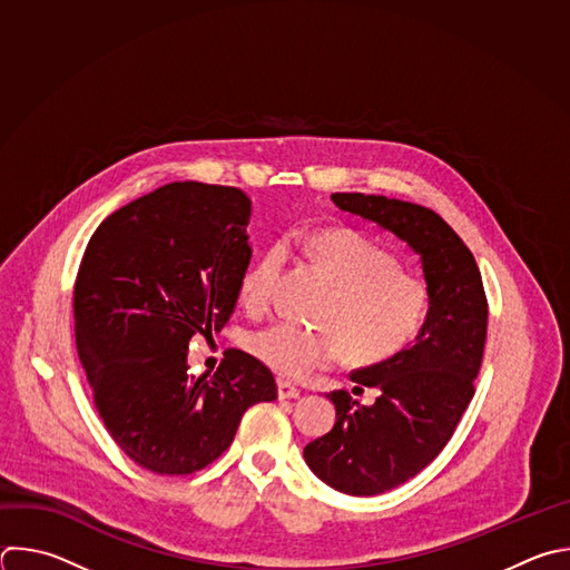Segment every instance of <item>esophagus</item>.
Masks as SVG:
<instances>
[{
	"mask_svg": "<svg viewBox=\"0 0 570 570\" xmlns=\"http://www.w3.org/2000/svg\"><path fill=\"white\" fill-rule=\"evenodd\" d=\"M277 396H279V401H295V399H299V390L295 385L286 383V381H279L277 383Z\"/></svg>",
	"mask_w": 570,
	"mask_h": 570,
	"instance_id": "esophagus-1",
	"label": "esophagus"
}]
</instances>
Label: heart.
<instances>
[{
	"instance_id": "obj_1",
	"label": "heart",
	"mask_w": 570,
	"mask_h": 570,
	"mask_svg": "<svg viewBox=\"0 0 570 570\" xmlns=\"http://www.w3.org/2000/svg\"><path fill=\"white\" fill-rule=\"evenodd\" d=\"M313 266L333 288L320 313L322 331L275 322L255 331L248 346L273 371L299 377L335 362L344 348L353 364H377L401 353L421 331L430 291L421 275L399 268L381 246L353 230H322L304 242ZM288 259L284 239L271 244L242 279L250 311L271 304Z\"/></svg>"
}]
</instances>
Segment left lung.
Here are the masks:
<instances>
[{"label": "left lung", "instance_id": "8db88e82", "mask_svg": "<svg viewBox=\"0 0 570 570\" xmlns=\"http://www.w3.org/2000/svg\"><path fill=\"white\" fill-rule=\"evenodd\" d=\"M331 199L403 239L421 257L430 291L416 340L394 357L351 373L353 394L375 387V403L366 407L344 390L331 392L335 425L304 448L306 465L326 485L373 497L416 476L452 439L474 396L488 299L474 255L434 210L360 193Z\"/></svg>", "mask_w": 570, "mask_h": 570}]
</instances>
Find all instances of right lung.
<instances>
[{
    "instance_id": "obj_1",
    "label": "right lung",
    "mask_w": 570,
    "mask_h": 570,
    "mask_svg": "<svg viewBox=\"0 0 570 570\" xmlns=\"http://www.w3.org/2000/svg\"><path fill=\"white\" fill-rule=\"evenodd\" d=\"M237 187L167 183L109 215L73 288L76 344L96 410L118 448L156 474H193L233 443L255 403L277 399L273 371L230 348L187 373L195 335L230 320L253 248Z\"/></svg>"
}]
</instances>
